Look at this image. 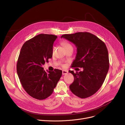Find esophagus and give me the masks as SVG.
Here are the masks:
<instances>
[{"mask_svg": "<svg viewBox=\"0 0 125 125\" xmlns=\"http://www.w3.org/2000/svg\"><path fill=\"white\" fill-rule=\"evenodd\" d=\"M68 73V71H66V70H63V71H62V74H63V75L67 74Z\"/></svg>", "mask_w": 125, "mask_h": 125, "instance_id": "34e87169", "label": "esophagus"}]
</instances>
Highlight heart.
Here are the masks:
<instances>
[{"mask_svg": "<svg viewBox=\"0 0 125 125\" xmlns=\"http://www.w3.org/2000/svg\"><path fill=\"white\" fill-rule=\"evenodd\" d=\"M62 44L64 46L65 49L66 48L69 47H72V46H71V45L70 43H68L67 42H63L62 43ZM54 48H53V49L52 50V52H54Z\"/></svg>", "mask_w": 125, "mask_h": 125, "instance_id": "obj_1", "label": "heart"}]
</instances>
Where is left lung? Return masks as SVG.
<instances>
[{
    "instance_id": "left-lung-1",
    "label": "left lung",
    "mask_w": 125,
    "mask_h": 125,
    "mask_svg": "<svg viewBox=\"0 0 125 125\" xmlns=\"http://www.w3.org/2000/svg\"><path fill=\"white\" fill-rule=\"evenodd\" d=\"M77 48L72 67L83 68V71L74 73L69 86L71 91L81 98L90 97L96 93L102 85L109 68L107 48L104 42L95 35L88 32H78L62 35Z\"/></svg>"
}]
</instances>
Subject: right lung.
I'll use <instances>...</instances> for the list:
<instances>
[{
    "label": "right lung",
    "mask_w": 125,
    "mask_h": 125,
    "mask_svg": "<svg viewBox=\"0 0 125 125\" xmlns=\"http://www.w3.org/2000/svg\"><path fill=\"white\" fill-rule=\"evenodd\" d=\"M57 36L40 34L23 45L17 63V72L25 91L32 97L43 100L53 93L62 71L47 73L42 66L52 56L53 45Z\"/></svg>",
    "instance_id": "add662e5"
}]
</instances>
